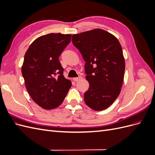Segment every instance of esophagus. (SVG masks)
Listing matches in <instances>:
<instances>
[{"mask_svg": "<svg viewBox=\"0 0 155 155\" xmlns=\"http://www.w3.org/2000/svg\"><path fill=\"white\" fill-rule=\"evenodd\" d=\"M82 78L80 76V77H78V78H74V79H73V80L74 81H79V80H80V79H81Z\"/></svg>", "mask_w": 155, "mask_h": 155, "instance_id": "esophagus-1", "label": "esophagus"}]
</instances>
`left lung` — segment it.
I'll use <instances>...</instances> for the list:
<instances>
[{
  "mask_svg": "<svg viewBox=\"0 0 155 155\" xmlns=\"http://www.w3.org/2000/svg\"><path fill=\"white\" fill-rule=\"evenodd\" d=\"M72 41L85 61L89 83L84 94L85 104L96 111L107 109L118 97L124 78L125 63L119 41L109 32L96 28L74 34Z\"/></svg>",
  "mask_w": 155,
  "mask_h": 155,
  "instance_id": "left-lung-1",
  "label": "left lung"
}]
</instances>
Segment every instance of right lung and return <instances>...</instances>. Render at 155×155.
Wrapping results in <instances>:
<instances>
[{"label": "right lung", "mask_w": 155, "mask_h": 155, "mask_svg": "<svg viewBox=\"0 0 155 155\" xmlns=\"http://www.w3.org/2000/svg\"><path fill=\"white\" fill-rule=\"evenodd\" d=\"M71 34L51 33L37 38L25 55L21 68L27 91L44 109L59 107L72 82L63 76L59 57L70 43Z\"/></svg>", "instance_id": "right-lung-1"}]
</instances>
